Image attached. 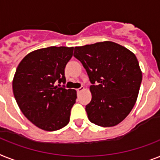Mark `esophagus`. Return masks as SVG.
Instances as JSON below:
<instances>
[{
  "label": "esophagus",
  "instance_id": "esophagus-1",
  "mask_svg": "<svg viewBox=\"0 0 160 160\" xmlns=\"http://www.w3.org/2000/svg\"><path fill=\"white\" fill-rule=\"evenodd\" d=\"M84 90V87H81V88H79L77 89V92L78 93H80V92H82V91H83Z\"/></svg>",
  "mask_w": 160,
  "mask_h": 160
}]
</instances>
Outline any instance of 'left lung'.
I'll return each instance as SVG.
<instances>
[{
    "label": "left lung",
    "instance_id": "obj_1",
    "mask_svg": "<svg viewBox=\"0 0 160 160\" xmlns=\"http://www.w3.org/2000/svg\"><path fill=\"white\" fill-rule=\"evenodd\" d=\"M92 85V101L86 105L92 123L113 127L128 115L137 101L142 72L136 55L113 42L74 48Z\"/></svg>",
    "mask_w": 160,
    "mask_h": 160
}]
</instances>
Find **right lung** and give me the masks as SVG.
<instances>
[{
	"label": "right lung",
	"mask_w": 160,
	"mask_h": 160,
	"mask_svg": "<svg viewBox=\"0 0 160 160\" xmlns=\"http://www.w3.org/2000/svg\"><path fill=\"white\" fill-rule=\"evenodd\" d=\"M73 47H50L28 54L17 67L13 92L23 115L45 131H56L69 122L77 92L66 89L64 68Z\"/></svg>",
	"instance_id": "1"
}]
</instances>
